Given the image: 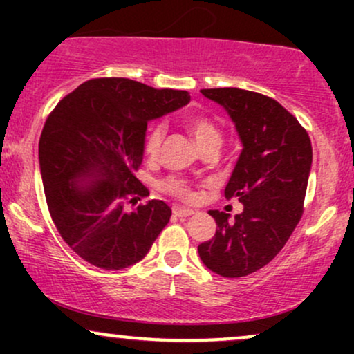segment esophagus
Listing matches in <instances>:
<instances>
[{
  "mask_svg": "<svg viewBox=\"0 0 354 354\" xmlns=\"http://www.w3.org/2000/svg\"><path fill=\"white\" fill-rule=\"evenodd\" d=\"M173 214L178 218H188L191 214H194L193 209L183 208V206H173Z\"/></svg>",
  "mask_w": 354,
  "mask_h": 354,
  "instance_id": "esophagus-1",
  "label": "esophagus"
}]
</instances>
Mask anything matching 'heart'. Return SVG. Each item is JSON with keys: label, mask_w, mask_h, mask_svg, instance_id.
Returning a JSON list of instances; mask_svg holds the SVG:
<instances>
[{"label": "heart", "mask_w": 354, "mask_h": 354, "mask_svg": "<svg viewBox=\"0 0 354 354\" xmlns=\"http://www.w3.org/2000/svg\"><path fill=\"white\" fill-rule=\"evenodd\" d=\"M188 128L200 148L203 145L209 143V141H219V131L216 124H214L209 118L203 115L191 116L188 118ZM165 135H166L165 123H154L153 126H149L148 133H146L145 136V153L148 154V156H156V154L160 153ZM163 188L168 191V193L186 198V200L193 198V193L189 191L188 185H186L185 181L176 180V178H169V180H166L163 183Z\"/></svg>", "instance_id": "heart-1"}]
</instances>
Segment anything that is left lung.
Instances as JSON below:
<instances>
[{
    "label": "left lung",
    "instance_id": "obj_1",
    "mask_svg": "<svg viewBox=\"0 0 354 354\" xmlns=\"http://www.w3.org/2000/svg\"><path fill=\"white\" fill-rule=\"evenodd\" d=\"M221 104L236 126L243 149L225 196L238 198L243 211L211 209L218 228L198 246L208 270L241 278L266 266L281 251L303 214L313 149L306 129L278 101L239 88L201 89Z\"/></svg>",
    "mask_w": 354,
    "mask_h": 354
}]
</instances>
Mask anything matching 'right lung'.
<instances>
[{
    "label": "right lung",
    "instance_id": "1",
    "mask_svg": "<svg viewBox=\"0 0 354 354\" xmlns=\"http://www.w3.org/2000/svg\"><path fill=\"white\" fill-rule=\"evenodd\" d=\"M181 89L128 78L84 81L56 104L39 138V169L61 238L89 265L123 270L141 261L168 225L161 200L135 176L148 121L189 103Z\"/></svg>",
    "mask_w": 354,
    "mask_h": 354
}]
</instances>
